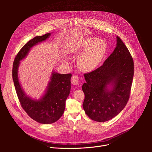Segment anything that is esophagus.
<instances>
[{
    "label": "esophagus",
    "mask_w": 152,
    "mask_h": 152,
    "mask_svg": "<svg viewBox=\"0 0 152 152\" xmlns=\"http://www.w3.org/2000/svg\"><path fill=\"white\" fill-rule=\"evenodd\" d=\"M79 80V77L77 75H73L71 78V82L73 85H77L78 84Z\"/></svg>",
    "instance_id": "1"
}]
</instances>
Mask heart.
I'll use <instances>...</instances> for the list:
<instances>
[{"instance_id": "b5f03b06", "label": "heart", "mask_w": 152, "mask_h": 152, "mask_svg": "<svg viewBox=\"0 0 152 152\" xmlns=\"http://www.w3.org/2000/svg\"><path fill=\"white\" fill-rule=\"evenodd\" d=\"M106 52V42L96 38L83 40L73 50V52L76 54L82 53L78 58L77 64L79 69L84 72H90L96 69Z\"/></svg>"}]
</instances>
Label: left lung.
Returning a JSON list of instances; mask_svg holds the SVG:
<instances>
[{
    "label": "left lung",
    "instance_id": "left-lung-1",
    "mask_svg": "<svg viewBox=\"0 0 152 152\" xmlns=\"http://www.w3.org/2000/svg\"><path fill=\"white\" fill-rule=\"evenodd\" d=\"M133 58L119 37L117 46L103 64L84 74L83 107L91 120L104 122L117 115L130 97L134 73Z\"/></svg>",
    "mask_w": 152,
    "mask_h": 152
}]
</instances>
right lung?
<instances>
[{
  "label": "right lung",
  "mask_w": 152,
  "mask_h": 152,
  "mask_svg": "<svg viewBox=\"0 0 152 152\" xmlns=\"http://www.w3.org/2000/svg\"><path fill=\"white\" fill-rule=\"evenodd\" d=\"M50 35V34L48 33L29 41L15 56L12 66V79L21 106L31 118L42 124L55 123L62 115L70 92L72 74L53 72L46 94L40 100H35L27 96L21 88L18 78V68L20 61L27 55L31 48Z\"/></svg>",
  "instance_id": "add662e5"
}]
</instances>
